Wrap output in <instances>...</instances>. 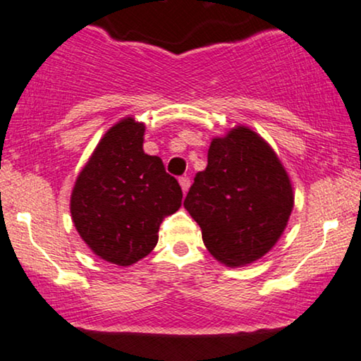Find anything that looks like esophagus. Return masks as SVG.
I'll use <instances>...</instances> for the list:
<instances>
[{
  "instance_id": "obj_1",
  "label": "esophagus",
  "mask_w": 361,
  "mask_h": 361,
  "mask_svg": "<svg viewBox=\"0 0 361 361\" xmlns=\"http://www.w3.org/2000/svg\"><path fill=\"white\" fill-rule=\"evenodd\" d=\"M190 185H191V180H190L188 176H181V178H180V186H181V190H183L185 195L188 193Z\"/></svg>"
}]
</instances>
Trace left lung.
I'll return each instance as SVG.
<instances>
[{"instance_id": "8db88e82", "label": "left lung", "mask_w": 361, "mask_h": 361, "mask_svg": "<svg viewBox=\"0 0 361 361\" xmlns=\"http://www.w3.org/2000/svg\"><path fill=\"white\" fill-rule=\"evenodd\" d=\"M183 204L202 228L208 252L226 267H243L281 236L293 209V188L270 145L250 128L236 126L213 138L207 170L196 173Z\"/></svg>"}]
</instances>
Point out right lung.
Wrapping results in <instances>:
<instances>
[{
    "mask_svg": "<svg viewBox=\"0 0 361 361\" xmlns=\"http://www.w3.org/2000/svg\"><path fill=\"white\" fill-rule=\"evenodd\" d=\"M145 125L125 118L104 133L76 178L71 218L104 262L130 267L158 243V230L181 207L180 185L161 158L143 152Z\"/></svg>",
    "mask_w": 361,
    "mask_h": 361,
    "instance_id": "obj_1",
    "label": "right lung"
}]
</instances>
